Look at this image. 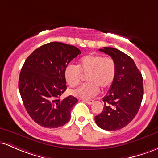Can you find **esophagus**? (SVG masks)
<instances>
[{"label": "esophagus", "instance_id": "obj_1", "mask_svg": "<svg viewBox=\"0 0 158 158\" xmlns=\"http://www.w3.org/2000/svg\"><path fill=\"white\" fill-rule=\"evenodd\" d=\"M83 102H86L87 104H88V105H91V104H93V103L94 102V100H92V99H83Z\"/></svg>", "mask_w": 158, "mask_h": 158}]
</instances>
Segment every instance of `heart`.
Segmentation results:
<instances>
[{
	"mask_svg": "<svg viewBox=\"0 0 158 158\" xmlns=\"http://www.w3.org/2000/svg\"><path fill=\"white\" fill-rule=\"evenodd\" d=\"M117 73V65L111 57L88 54L79 60L77 66L69 64L65 68L64 79L70 87L77 86L81 77L86 76L85 84L74 90L72 94L81 99H90L97 96L99 88L106 90L113 85Z\"/></svg>",
	"mask_w": 158,
	"mask_h": 158,
	"instance_id": "heart-1",
	"label": "heart"
}]
</instances>
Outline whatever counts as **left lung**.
<instances>
[{"label":"left lung","mask_w":158,"mask_h":158,"mask_svg":"<svg viewBox=\"0 0 158 158\" xmlns=\"http://www.w3.org/2000/svg\"><path fill=\"white\" fill-rule=\"evenodd\" d=\"M99 51L115 61L117 73L113 85L102 98L104 108L95 117L99 128L116 131L126 126L137 115L143 97L142 74L130 56L113 48H103Z\"/></svg>","instance_id":"obj_1"}]
</instances>
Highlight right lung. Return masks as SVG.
I'll return each instance as SVG.
<instances>
[{"label": "right lung", "instance_id": "right-lung-1", "mask_svg": "<svg viewBox=\"0 0 158 158\" xmlns=\"http://www.w3.org/2000/svg\"><path fill=\"white\" fill-rule=\"evenodd\" d=\"M79 54L72 45L50 42L34 50L25 61L19 80L20 94L27 113L41 126L55 128L70 120L77 99L60 97L67 89L65 68Z\"/></svg>", "mask_w": 158, "mask_h": 158}]
</instances>
